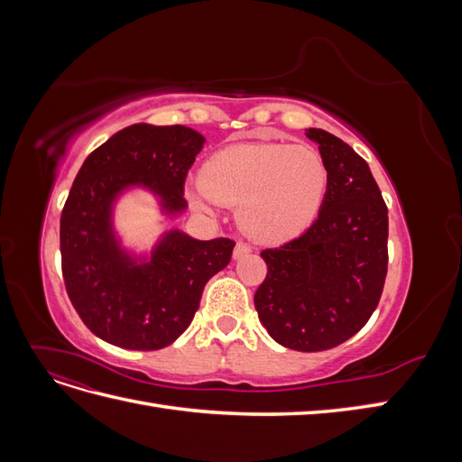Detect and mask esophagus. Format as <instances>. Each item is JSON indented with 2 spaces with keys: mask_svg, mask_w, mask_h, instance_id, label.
I'll list each match as a JSON object with an SVG mask.
<instances>
[{
  "mask_svg": "<svg viewBox=\"0 0 462 462\" xmlns=\"http://www.w3.org/2000/svg\"><path fill=\"white\" fill-rule=\"evenodd\" d=\"M248 253H253V246H250L248 243L239 241V243L235 245V250H233V256H235V258H241V256H245V254H248Z\"/></svg>",
  "mask_w": 462,
  "mask_h": 462,
  "instance_id": "obj_1",
  "label": "esophagus"
}]
</instances>
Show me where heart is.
Returning a JSON list of instances; mask_svg holds the SVG:
<instances>
[{"instance_id": "obj_1", "label": "heart", "mask_w": 462, "mask_h": 462, "mask_svg": "<svg viewBox=\"0 0 462 462\" xmlns=\"http://www.w3.org/2000/svg\"><path fill=\"white\" fill-rule=\"evenodd\" d=\"M328 167L310 144L250 143L216 152L192 202L236 206L239 226L262 243H279L310 226L324 204Z\"/></svg>"}]
</instances>
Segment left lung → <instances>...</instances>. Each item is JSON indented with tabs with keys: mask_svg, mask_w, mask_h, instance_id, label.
Wrapping results in <instances>:
<instances>
[{
	"mask_svg": "<svg viewBox=\"0 0 462 462\" xmlns=\"http://www.w3.org/2000/svg\"><path fill=\"white\" fill-rule=\"evenodd\" d=\"M328 190L318 219L297 239L260 253L268 273L256 289L258 318L272 337L300 353L351 339L380 302L387 275V206L368 163L321 129Z\"/></svg>",
	"mask_w": 462,
	"mask_h": 462,
	"instance_id": "obj_1",
	"label": "left lung"
}]
</instances>
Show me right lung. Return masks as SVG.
Returning <instances> with one entry per match:
<instances>
[{"mask_svg": "<svg viewBox=\"0 0 462 462\" xmlns=\"http://www.w3.org/2000/svg\"><path fill=\"white\" fill-rule=\"evenodd\" d=\"M202 144L204 136L183 125H131L90 153L69 190L60 226L65 289L85 326L111 345H171L190 326L209 277L231 260L227 236L197 241L171 231L148 263H136L111 233V202L129 185L152 189L165 209L180 212Z\"/></svg>", "mask_w": 462, "mask_h": 462, "instance_id": "right-lung-1", "label": "right lung"}]
</instances>
